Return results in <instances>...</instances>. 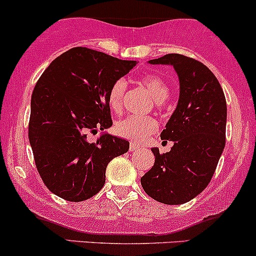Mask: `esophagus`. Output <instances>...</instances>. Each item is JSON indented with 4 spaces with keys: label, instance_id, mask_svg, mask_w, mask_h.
Instances as JSON below:
<instances>
[{
    "label": "esophagus",
    "instance_id": "1",
    "mask_svg": "<svg viewBox=\"0 0 256 256\" xmlns=\"http://www.w3.org/2000/svg\"><path fill=\"white\" fill-rule=\"evenodd\" d=\"M128 150H130L131 152L136 151V150H138V146H136L135 144H130V147H128Z\"/></svg>",
    "mask_w": 256,
    "mask_h": 256
}]
</instances>
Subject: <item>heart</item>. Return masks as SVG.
<instances>
[{"label": "heart", "mask_w": 256, "mask_h": 256, "mask_svg": "<svg viewBox=\"0 0 256 256\" xmlns=\"http://www.w3.org/2000/svg\"><path fill=\"white\" fill-rule=\"evenodd\" d=\"M140 82L150 92L157 106L167 100L170 95V88L161 76L157 74H144L140 78ZM128 82L120 78L112 82L108 92V102L112 110L120 112L124 106ZM158 128V124L152 116L131 115L118 120L115 124V132L124 138H128L132 144H142Z\"/></svg>", "instance_id": "1"}]
</instances>
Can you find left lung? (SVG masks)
<instances>
[{
	"label": "left lung",
	"instance_id": "8db88e82",
	"mask_svg": "<svg viewBox=\"0 0 256 256\" xmlns=\"http://www.w3.org/2000/svg\"><path fill=\"white\" fill-rule=\"evenodd\" d=\"M151 64H171L180 78L178 105L161 132L174 141L171 151L151 148L154 164L141 184L164 204H182L200 194L210 182L226 146V102L218 79L200 60L166 54Z\"/></svg>",
	"mask_w": 256,
	"mask_h": 256
}]
</instances>
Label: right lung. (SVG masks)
<instances>
[{
  "instance_id": "1",
  "label": "right lung",
  "mask_w": 256,
  "mask_h": 256,
  "mask_svg": "<svg viewBox=\"0 0 256 256\" xmlns=\"http://www.w3.org/2000/svg\"><path fill=\"white\" fill-rule=\"evenodd\" d=\"M135 60L76 47L54 59L32 92L28 138L36 167L52 193L69 202L96 194L114 157L128 151V141L88 136L112 125L108 92Z\"/></svg>"
}]
</instances>
